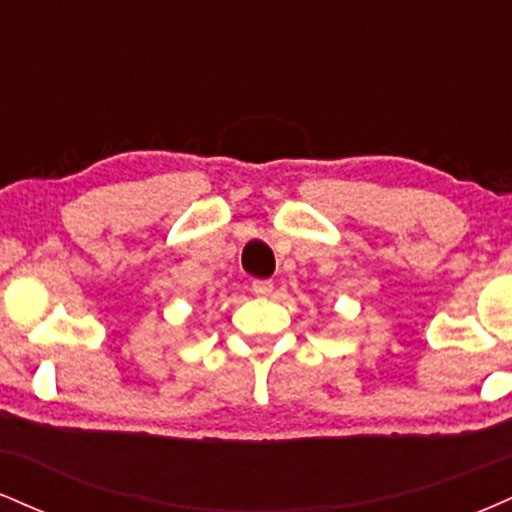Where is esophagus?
I'll return each mask as SVG.
<instances>
[{
	"label": "esophagus",
	"mask_w": 512,
	"mask_h": 512,
	"mask_svg": "<svg viewBox=\"0 0 512 512\" xmlns=\"http://www.w3.org/2000/svg\"><path fill=\"white\" fill-rule=\"evenodd\" d=\"M274 291V284L269 279H255L252 281V293H255V296H269V293Z\"/></svg>",
	"instance_id": "34e87169"
}]
</instances>
